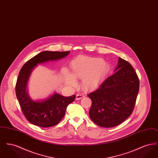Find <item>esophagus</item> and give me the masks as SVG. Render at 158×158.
<instances>
[{
	"label": "esophagus",
	"instance_id": "obj_1",
	"mask_svg": "<svg viewBox=\"0 0 158 158\" xmlns=\"http://www.w3.org/2000/svg\"><path fill=\"white\" fill-rule=\"evenodd\" d=\"M84 97V95H81V94H77L76 95V100H79V99H81V98H83Z\"/></svg>",
	"mask_w": 158,
	"mask_h": 158
}]
</instances>
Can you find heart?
Masks as SVG:
<instances>
[{
  "label": "heart",
  "instance_id": "obj_1",
  "mask_svg": "<svg viewBox=\"0 0 158 158\" xmlns=\"http://www.w3.org/2000/svg\"><path fill=\"white\" fill-rule=\"evenodd\" d=\"M109 70L108 63L101 58L81 56L71 64V75L66 70L62 72L64 82L68 85H75L74 78L82 79V86L85 90L97 87Z\"/></svg>",
  "mask_w": 158,
  "mask_h": 158
}]
</instances>
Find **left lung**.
Returning a JSON list of instances; mask_svg holds the SVG:
<instances>
[{"label": "left lung", "mask_w": 158, "mask_h": 158, "mask_svg": "<svg viewBox=\"0 0 158 158\" xmlns=\"http://www.w3.org/2000/svg\"><path fill=\"white\" fill-rule=\"evenodd\" d=\"M139 90V80L134 69L119 57L113 75L88 95L92 101L90 119L102 127L120 124L133 113Z\"/></svg>", "instance_id": "8db88e82"}]
</instances>
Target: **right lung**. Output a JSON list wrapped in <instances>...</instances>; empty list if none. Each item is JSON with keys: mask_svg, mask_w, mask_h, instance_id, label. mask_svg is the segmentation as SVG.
Masks as SVG:
<instances>
[{"mask_svg": "<svg viewBox=\"0 0 158 158\" xmlns=\"http://www.w3.org/2000/svg\"><path fill=\"white\" fill-rule=\"evenodd\" d=\"M69 53L44 51L28 60L21 68L16 84V95L23 115L31 124L41 127L56 126L64 117L69 104L75 101V95L65 97L56 92L48 98L34 101L30 98L27 90L31 74L38 64L60 60Z\"/></svg>", "mask_w": 158, "mask_h": 158, "instance_id": "right-lung-1", "label": "right lung"}]
</instances>
